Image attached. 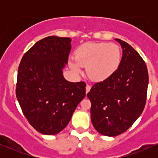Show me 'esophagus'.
<instances>
[{
	"label": "esophagus",
	"mask_w": 158,
	"mask_h": 158,
	"mask_svg": "<svg viewBox=\"0 0 158 158\" xmlns=\"http://www.w3.org/2000/svg\"><path fill=\"white\" fill-rule=\"evenodd\" d=\"M90 89H91V86L89 85H88V84H87L86 87H85V92H86V93H88L89 91H90Z\"/></svg>",
	"instance_id": "obj_1"
}]
</instances>
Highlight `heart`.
Instances as JSON below:
<instances>
[{
    "label": "heart",
    "mask_w": 158,
    "mask_h": 158,
    "mask_svg": "<svg viewBox=\"0 0 158 158\" xmlns=\"http://www.w3.org/2000/svg\"><path fill=\"white\" fill-rule=\"evenodd\" d=\"M121 51L116 44L108 43H88L76 51V58L69 61L70 69L77 74L83 73L87 67L89 77L102 82L111 77L118 68Z\"/></svg>",
    "instance_id": "b5f03b06"
}]
</instances>
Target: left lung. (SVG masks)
Instances as JSON below:
<instances>
[{
  "label": "left lung",
  "instance_id": "1",
  "mask_svg": "<svg viewBox=\"0 0 158 158\" xmlns=\"http://www.w3.org/2000/svg\"><path fill=\"white\" fill-rule=\"evenodd\" d=\"M115 40L122 48L118 68L108 79L94 84L87 94L94 128L109 137L125 132L139 118L148 85L147 66L141 56L125 41Z\"/></svg>",
  "mask_w": 158,
  "mask_h": 158
}]
</instances>
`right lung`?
<instances>
[{
    "instance_id": "obj_1",
    "label": "right lung",
    "mask_w": 158,
    "mask_h": 158,
    "mask_svg": "<svg viewBox=\"0 0 158 158\" xmlns=\"http://www.w3.org/2000/svg\"><path fill=\"white\" fill-rule=\"evenodd\" d=\"M71 41L44 38L23 55L19 66L17 98L30 125L44 135H56L66 128L85 96V82H69L63 76Z\"/></svg>"
}]
</instances>
